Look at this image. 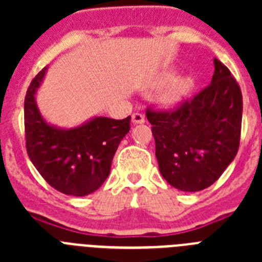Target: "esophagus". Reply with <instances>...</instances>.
<instances>
[{"label":"esophagus","instance_id":"34e87169","mask_svg":"<svg viewBox=\"0 0 262 262\" xmlns=\"http://www.w3.org/2000/svg\"><path fill=\"white\" fill-rule=\"evenodd\" d=\"M133 122L135 124H142L145 122V118L142 113H134L133 114Z\"/></svg>","mask_w":262,"mask_h":262}]
</instances>
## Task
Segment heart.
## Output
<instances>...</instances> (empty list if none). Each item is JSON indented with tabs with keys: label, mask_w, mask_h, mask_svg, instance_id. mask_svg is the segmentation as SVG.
Wrapping results in <instances>:
<instances>
[{
	"label": "heart",
	"mask_w": 262,
	"mask_h": 262,
	"mask_svg": "<svg viewBox=\"0 0 262 262\" xmlns=\"http://www.w3.org/2000/svg\"><path fill=\"white\" fill-rule=\"evenodd\" d=\"M189 88H190L189 80H178L168 90V93L165 96L166 102H177L178 99H181L186 94Z\"/></svg>",
	"instance_id": "heart-1"
}]
</instances>
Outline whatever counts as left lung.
I'll return each instance as SVG.
<instances>
[{"label": "left lung", "mask_w": 262, "mask_h": 262, "mask_svg": "<svg viewBox=\"0 0 262 262\" xmlns=\"http://www.w3.org/2000/svg\"><path fill=\"white\" fill-rule=\"evenodd\" d=\"M205 89L174 107H148L160 173L182 191L211 186L235 159L242 134L243 96L230 69L214 59Z\"/></svg>", "instance_id": "1"}]
</instances>
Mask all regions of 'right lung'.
<instances>
[{"instance_id": "obj_1", "label": "right lung", "mask_w": 262, "mask_h": 262, "mask_svg": "<svg viewBox=\"0 0 262 262\" xmlns=\"http://www.w3.org/2000/svg\"><path fill=\"white\" fill-rule=\"evenodd\" d=\"M46 71L47 67L32 78L25 97L27 155L53 189L67 195H88L107 178L118 145L131 128V117L120 120L98 117L71 129L50 126L35 103Z\"/></svg>"}]
</instances>
